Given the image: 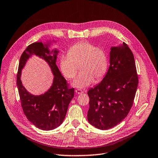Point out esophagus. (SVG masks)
I'll list each match as a JSON object with an SVG mask.
<instances>
[{"label": "esophagus", "instance_id": "esophagus-1", "mask_svg": "<svg viewBox=\"0 0 158 158\" xmlns=\"http://www.w3.org/2000/svg\"><path fill=\"white\" fill-rule=\"evenodd\" d=\"M75 93L77 94H82V93H83V91L82 90H81V89H76L75 90Z\"/></svg>", "mask_w": 158, "mask_h": 158}]
</instances>
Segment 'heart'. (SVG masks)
Segmentation results:
<instances>
[{"instance_id":"obj_1","label":"heart","mask_w":158,"mask_h":158,"mask_svg":"<svg viewBox=\"0 0 158 158\" xmlns=\"http://www.w3.org/2000/svg\"><path fill=\"white\" fill-rule=\"evenodd\" d=\"M109 66L106 51L87 41H81L69 48L68 55H62L59 59L60 71L65 77L73 79L79 69L80 73L73 81V85L85 88L106 75Z\"/></svg>"}]
</instances>
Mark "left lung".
<instances>
[{
    "instance_id": "8db88e82",
    "label": "left lung",
    "mask_w": 158,
    "mask_h": 158,
    "mask_svg": "<svg viewBox=\"0 0 158 158\" xmlns=\"http://www.w3.org/2000/svg\"><path fill=\"white\" fill-rule=\"evenodd\" d=\"M138 82L135 59L129 47L125 42L113 47L106 75L87 92L90 99L87 114L89 123L102 130L118 124L130 111Z\"/></svg>"
}]
</instances>
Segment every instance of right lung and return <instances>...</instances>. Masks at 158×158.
Returning <instances> with one entry per match:
<instances>
[{"label":"right lung","instance_id":"1","mask_svg":"<svg viewBox=\"0 0 158 158\" xmlns=\"http://www.w3.org/2000/svg\"><path fill=\"white\" fill-rule=\"evenodd\" d=\"M51 55L48 48L42 42L29 45L22 53L17 73L21 105L25 115L31 123L40 130H51L59 126L65 118L69 104L74 96V89L69 88L66 80L61 75L56 65V54ZM32 54L48 62L54 75V83L45 94L34 96L22 86L20 77L21 69L27 58Z\"/></svg>","mask_w":158,"mask_h":158}]
</instances>
